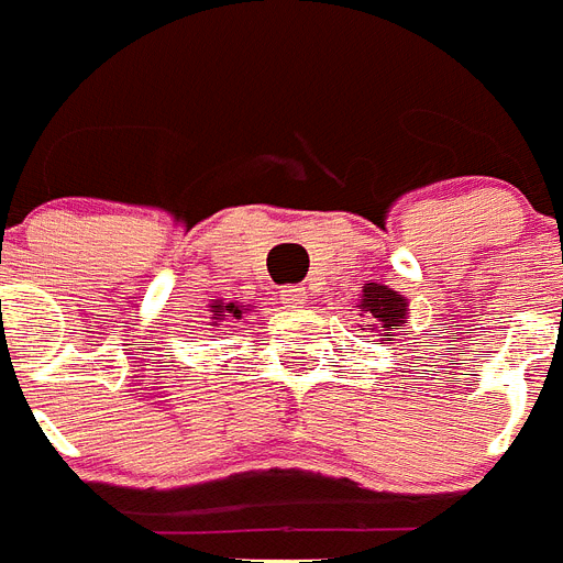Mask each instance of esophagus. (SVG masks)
Here are the masks:
<instances>
[{
    "label": "esophagus",
    "instance_id": "34e87169",
    "mask_svg": "<svg viewBox=\"0 0 563 563\" xmlns=\"http://www.w3.org/2000/svg\"><path fill=\"white\" fill-rule=\"evenodd\" d=\"M282 305L285 308H302L308 302V290L302 285H290V287H282V294H278Z\"/></svg>",
    "mask_w": 563,
    "mask_h": 563
}]
</instances>
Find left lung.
I'll return each mask as SVG.
<instances>
[{
  "label": "left lung",
  "mask_w": 563,
  "mask_h": 563,
  "mask_svg": "<svg viewBox=\"0 0 563 563\" xmlns=\"http://www.w3.org/2000/svg\"><path fill=\"white\" fill-rule=\"evenodd\" d=\"M354 308H357L360 317H363L360 331H375V336H380V340H393L395 331L409 319L407 296H401L389 285H377V282L363 285V294H360V299L354 302Z\"/></svg>",
  "instance_id": "left-lung-1"
}]
</instances>
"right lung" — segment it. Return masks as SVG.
Wrapping results in <instances>:
<instances>
[{
    "label": "right lung",
    "instance_id": "add662e5",
    "mask_svg": "<svg viewBox=\"0 0 563 563\" xmlns=\"http://www.w3.org/2000/svg\"><path fill=\"white\" fill-rule=\"evenodd\" d=\"M211 310V325H218V322H223L227 317H241V313H246V305H238V302H223V299H214V302L209 305Z\"/></svg>",
    "mask_w": 563,
    "mask_h": 563
}]
</instances>
